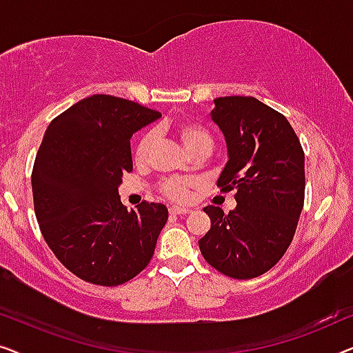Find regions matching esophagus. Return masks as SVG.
Here are the masks:
<instances>
[{"mask_svg": "<svg viewBox=\"0 0 353 353\" xmlns=\"http://www.w3.org/2000/svg\"><path fill=\"white\" fill-rule=\"evenodd\" d=\"M168 210H170L172 215H186L191 212L188 207H181V205H172Z\"/></svg>", "mask_w": 353, "mask_h": 353, "instance_id": "1", "label": "esophagus"}]
</instances>
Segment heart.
<instances>
[{"label":"heart","instance_id":"heart-1","mask_svg":"<svg viewBox=\"0 0 353 353\" xmlns=\"http://www.w3.org/2000/svg\"><path fill=\"white\" fill-rule=\"evenodd\" d=\"M175 132L185 148L191 154L205 151L210 152L214 148V137L204 125L196 122H183L175 127ZM154 144H156V133L146 132L138 139L134 146L133 157L137 163H144L149 159ZM194 186V181L186 180V178H168L162 183V192L173 201H186L190 197L191 188Z\"/></svg>","mask_w":353,"mask_h":353}]
</instances>
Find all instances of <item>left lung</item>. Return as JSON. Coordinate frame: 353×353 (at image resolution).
Returning a JSON list of instances; mask_svg holds the SVG:
<instances>
[{
	"mask_svg": "<svg viewBox=\"0 0 353 353\" xmlns=\"http://www.w3.org/2000/svg\"><path fill=\"white\" fill-rule=\"evenodd\" d=\"M214 104L210 117L228 149L216 186L236 191V209L204 207L210 230L199 249L220 273L249 279L274 267L291 244L305 196V156L288 119L262 101L225 96Z\"/></svg>",
	"mask_w": 353,
	"mask_h": 353,
	"instance_id": "8db88e82",
	"label": "left lung"
}]
</instances>
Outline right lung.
<instances>
[{
  "instance_id": "obj_1",
  "label": "right lung",
  "mask_w": 353,
  "mask_h": 353,
  "mask_svg": "<svg viewBox=\"0 0 353 353\" xmlns=\"http://www.w3.org/2000/svg\"><path fill=\"white\" fill-rule=\"evenodd\" d=\"M159 117L133 101L93 94L46 128L32 172L35 215L59 262L85 281L117 286L151 262L167 207L128 210L119 186L133 170V133Z\"/></svg>"
}]
</instances>
